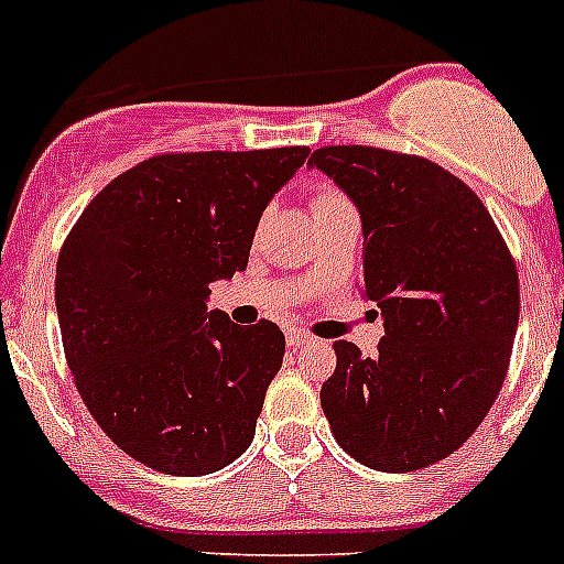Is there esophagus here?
<instances>
[{
	"instance_id": "1",
	"label": "esophagus",
	"mask_w": 564,
	"mask_h": 564,
	"mask_svg": "<svg viewBox=\"0 0 564 564\" xmlns=\"http://www.w3.org/2000/svg\"><path fill=\"white\" fill-rule=\"evenodd\" d=\"M312 341H314V336L306 334V330H289L286 334V345L294 347V350H297V347L312 345Z\"/></svg>"
}]
</instances>
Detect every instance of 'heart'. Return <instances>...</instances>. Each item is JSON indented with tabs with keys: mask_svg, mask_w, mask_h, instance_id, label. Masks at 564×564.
<instances>
[{
	"mask_svg": "<svg viewBox=\"0 0 564 564\" xmlns=\"http://www.w3.org/2000/svg\"><path fill=\"white\" fill-rule=\"evenodd\" d=\"M341 203H347V199L341 197L339 192H334V188H319V192L314 194L312 208H314V214H319V210L336 208V205H341Z\"/></svg>",
	"mask_w": 564,
	"mask_h": 564,
	"instance_id": "heart-1",
	"label": "heart"
}]
</instances>
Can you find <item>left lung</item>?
<instances>
[{
	"label": "left lung",
	"mask_w": 564,
	"mask_h": 564,
	"mask_svg": "<svg viewBox=\"0 0 564 564\" xmlns=\"http://www.w3.org/2000/svg\"><path fill=\"white\" fill-rule=\"evenodd\" d=\"M361 214V294L383 317L378 354L334 341L319 401L361 465L412 473L481 425L503 387L520 314L518 267L467 183L425 158L319 147L308 158Z\"/></svg>",
	"instance_id": "obj_1"
}]
</instances>
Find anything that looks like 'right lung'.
<instances>
[{
	"label": "right lung",
	"mask_w": 564,
	"mask_h": 564,
	"mask_svg": "<svg viewBox=\"0 0 564 564\" xmlns=\"http://www.w3.org/2000/svg\"><path fill=\"white\" fill-rule=\"evenodd\" d=\"M308 147L170 152L110 181L55 272L63 350L99 429L166 476H205L250 448L283 365L275 323L208 312L247 270L258 219Z\"/></svg>",
	"instance_id": "obj_1"
}]
</instances>
